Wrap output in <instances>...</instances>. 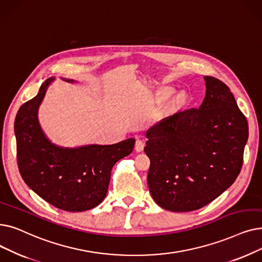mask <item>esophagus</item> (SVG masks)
Listing matches in <instances>:
<instances>
[{
  "mask_svg": "<svg viewBox=\"0 0 262 262\" xmlns=\"http://www.w3.org/2000/svg\"><path fill=\"white\" fill-rule=\"evenodd\" d=\"M143 147H144V142L142 140H139V139L136 140V143H135L136 152H142Z\"/></svg>",
  "mask_w": 262,
  "mask_h": 262,
  "instance_id": "1",
  "label": "esophagus"
}]
</instances>
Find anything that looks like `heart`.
I'll use <instances>...</instances> for the list:
<instances>
[{
	"label": "heart",
	"instance_id": "heart-1",
	"mask_svg": "<svg viewBox=\"0 0 262 262\" xmlns=\"http://www.w3.org/2000/svg\"><path fill=\"white\" fill-rule=\"evenodd\" d=\"M170 93H171V92H170V91H169V90H167V91H166V94H167V95H169Z\"/></svg>",
	"mask_w": 262,
	"mask_h": 262
}]
</instances>
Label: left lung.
<instances>
[{"instance_id": "8db88e82", "label": "left lung", "mask_w": 262, "mask_h": 262, "mask_svg": "<svg viewBox=\"0 0 262 262\" xmlns=\"http://www.w3.org/2000/svg\"><path fill=\"white\" fill-rule=\"evenodd\" d=\"M199 108L176 112L146 132L147 185L171 212L198 210L232 185L243 164L248 123L230 89L206 76Z\"/></svg>"}]
</instances>
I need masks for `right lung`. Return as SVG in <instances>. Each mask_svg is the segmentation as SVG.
I'll return each instance as SVG.
<instances>
[{
  "instance_id": "add662e5",
  "label": "right lung",
  "mask_w": 262,
  "mask_h": 262,
  "mask_svg": "<svg viewBox=\"0 0 262 262\" xmlns=\"http://www.w3.org/2000/svg\"><path fill=\"white\" fill-rule=\"evenodd\" d=\"M53 79H47L38 94L18 110L15 120L18 168L26 184L45 201L64 211L82 212L105 199L112 167L133 152L135 139L74 149L53 144L41 130L37 118L38 107Z\"/></svg>"
}]
</instances>
